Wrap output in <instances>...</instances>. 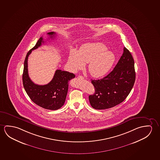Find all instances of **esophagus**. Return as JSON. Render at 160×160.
I'll return each mask as SVG.
<instances>
[{
    "label": "esophagus",
    "mask_w": 160,
    "mask_h": 160,
    "mask_svg": "<svg viewBox=\"0 0 160 160\" xmlns=\"http://www.w3.org/2000/svg\"><path fill=\"white\" fill-rule=\"evenodd\" d=\"M78 78H80V79H84V77L83 76H78V77H77Z\"/></svg>",
    "instance_id": "1"
}]
</instances>
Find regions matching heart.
<instances>
[{
    "mask_svg": "<svg viewBox=\"0 0 160 160\" xmlns=\"http://www.w3.org/2000/svg\"><path fill=\"white\" fill-rule=\"evenodd\" d=\"M116 59L113 52L101 43L84 44L76 52L69 54L67 64L70 70L76 73L87 63V69L91 76L99 78L104 76L111 69Z\"/></svg>",
    "mask_w": 160,
    "mask_h": 160,
    "instance_id": "obj_1",
    "label": "heart"
}]
</instances>
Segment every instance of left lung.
<instances>
[{
	"instance_id": "left-lung-1",
	"label": "left lung",
	"mask_w": 160,
	"mask_h": 160,
	"mask_svg": "<svg viewBox=\"0 0 160 160\" xmlns=\"http://www.w3.org/2000/svg\"><path fill=\"white\" fill-rule=\"evenodd\" d=\"M134 65L131 54L124 47L122 56L113 70L102 79L92 80L95 92L89 96V101L93 108H110L127 98L136 79Z\"/></svg>"
}]
</instances>
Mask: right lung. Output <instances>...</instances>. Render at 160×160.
Segmentation results:
<instances>
[{
  "instance_id": "obj_1",
  "label": "right lung",
  "mask_w": 160,
  "mask_h": 160,
  "mask_svg": "<svg viewBox=\"0 0 160 160\" xmlns=\"http://www.w3.org/2000/svg\"><path fill=\"white\" fill-rule=\"evenodd\" d=\"M50 38L54 37L55 32L47 33ZM44 43L42 37L39 39L36 46L28 52L24 63L23 84L24 89L31 100L39 106L50 110H57L63 106L68 89V82L75 77L73 73L56 70L53 78L49 83L38 85L31 81L28 75V58L32 51L38 48Z\"/></svg>"
}]
</instances>
